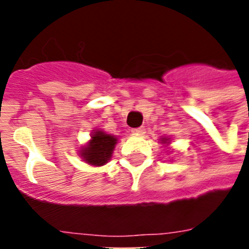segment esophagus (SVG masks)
<instances>
[{"instance_id":"obj_1","label":"esophagus","mask_w":249,"mask_h":249,"mask_svg":"<svg viewBox=\"0 0 249 249\" xmlns=\"http://www.w3.org/2000/svg\"><path fill=\"white\" fill-rule=\"evenodd\" d=\"M132 133H133V135L141 136L145 133V129H144V128H136V129H132Z\"/></svg>"}]
</instances>
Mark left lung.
I'll list each match as a JSON object with an SVG mask.
<instances>
[{"label":"left lung","instance_id":"obj_1","mask_svg":"<svg viewBox=\"0 0 249 249\" xmlns=\"http://www.w3.org/2000/svg\"><path fill=\"white\" fill-rule=\"evenodd\" d=\"M161 142L162 144H165V145H168V144H169V139H162Z\"/></svg>","mask_w":249,"mask_h":249}]
</instances>
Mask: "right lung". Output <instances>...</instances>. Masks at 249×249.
<instances>
[{"label":"right lung","instance_id":"add662e5","mask_svg":"<svg viewBox=\"0 0 249 249\" xmlns=\"http://www.w3.org/2000/svg\"><path fill=\"white\" fill-rule=\"evenodd\" d=\"M116 144H117L116 136L108 135L104 130L96 129L92 133L89 142L81 148L80 156L87 164L101 167L110 160Z\"/></svg>","mask_w":249,"mask_h":249}]
</instances>
